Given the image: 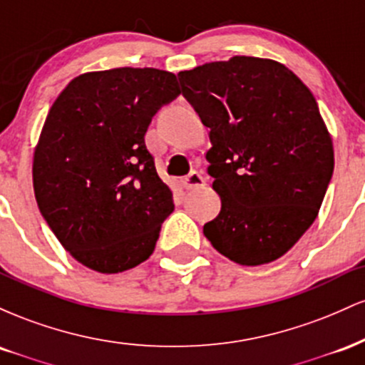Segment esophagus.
Listing matches in <instances>:
<instances>
[{
  "instance_id": "obj_1",
  "label": "esophagus",
  "mask_w": 365,
  "mask_h": 365,
  "mask_svg": "<svg viewBox=\"0 0 365 365\" xmlns=\"http://www.w3.org/2000/svg\"><path fill=\"white\" fill-rule=\"evenodd\" d=\"M183 185H185L187 190H192V188H199L206 185V178L199 173V171H190L185 178H183Z\"/></svg>"
}]
</instances>
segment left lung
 Masks as SVG:
<instances>
[{"label": "left lung", "instance_id": "obj_1", "mask_svg": "<svg viewBox=\"0 0 365 365\" xmlns=\"http://www.w3.org/2000/svg\"><path fill=\"white\" fill-rule=\"evenodd\" d=\"M211 128L206 159L221 211L204 235L244 266L276 261L316 220L333 177V142L305 83L282 63L233 56L178 73Z\"/></svg>", "mask_w": 365, "mask_h": 365}]
</instances>
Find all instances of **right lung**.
<instances>
[{
  "label": "right lung",
  "instance_id": "1",
  "mask_svg": "<svg viewBox=\"0 0 365 365\" xmlns=\"http://www.w3.org/2000/svg\"><path fill=\"white\" fill-rule=\"evenodd\" d=\"M178 96L173 73L125 66L73 78L53 103L34 153L36 200L89 269L121 273L153 254L175 204L144 137Z\"/></svg>",
  "mask_w": 365,
  "mask_h": 365
}]
</instances>
